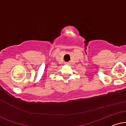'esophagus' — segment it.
<instances>
[{
    "label": "esophagus",
    "mask_w": 126,
    "mask_h": 126,
    "mask_svg": "<svg viewBox=\"0 0 126 126\" xmlns=\"http://www.w3.org/2000/svg\"><path fill=\"white\" fill-rule=\"evenodd\" d=\"M66 64H68V63H66Z\"/></svg>",
    "instance_id": "34e87169"
}]
</instances>
